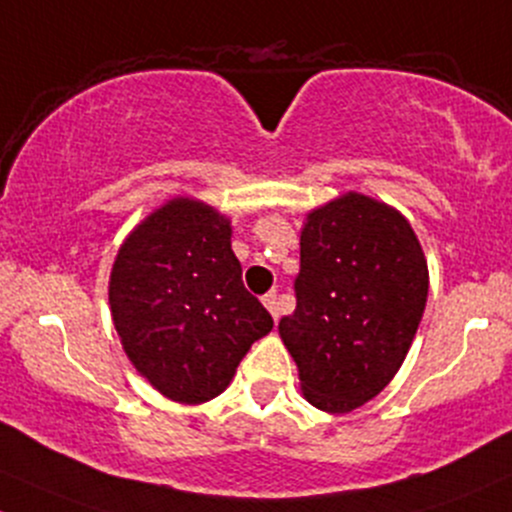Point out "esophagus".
<instances>
[{
  "instance_id": "1",
  "label": "esophagus",
  "mask_w": 512,
  "mask_h": 512,
  "mask_svg": "<svg viewBox=\"0 0 512 512\" xmlns=\"http://www.w3.org/2000/svg\"><path fill=\"white\" fill-rule=\"evenodd\" d=\"M262 303H265L267 311L272 313V318L279 320V299H277V294H274V291H269V294L262 296Z\"/></svg>"
}]
</instances>
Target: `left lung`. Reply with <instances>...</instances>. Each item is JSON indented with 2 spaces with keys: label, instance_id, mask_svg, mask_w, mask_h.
Instances as JSON below:
<instances>
[{
  "label": "left lung",
  "instance_id": "left-lung-1",
  "mask_svg": "<svg viewBox=\"0 0 512 512\" xmlns=\"http://www.w3.org/2000/svg\"><path fill=\"white\" fill-rule=\"evenodd\" d=\"M428 286V260L401 211L359 192L308 211L296 311L279 320L303 398L325 413L372 401L411 350Z\"/></svg>",
  "mask_w": 512,
  "mask_h": 512
}]
</instances>
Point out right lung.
I'll use <instances>...</instances> for the list:
<instances>
[{
  "instance_id": "right-lung-1",
  "label": "right lung",
  "mask_w": 512,
  "mask_h": 512,
  "mask_svg": "<svg viewBox=\"0 0 512 512\" xmlns=\"http://www.w3.org/2000/svg\"><path fill=\"white\" fill-rule=\"evenodd\" d=\"M230 218L174 196L126 235L109 277L123 352L170 401L199 406L228 389L274 320L243 286Z\"/></svg>"
}]
</instances>
